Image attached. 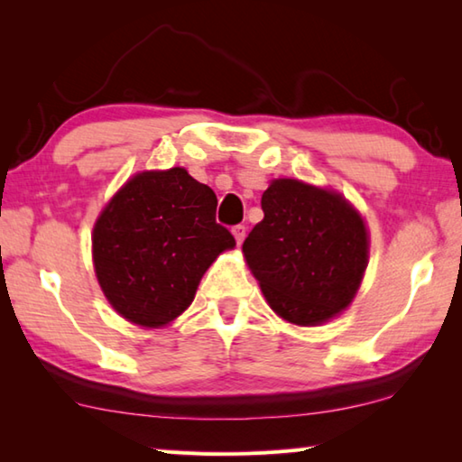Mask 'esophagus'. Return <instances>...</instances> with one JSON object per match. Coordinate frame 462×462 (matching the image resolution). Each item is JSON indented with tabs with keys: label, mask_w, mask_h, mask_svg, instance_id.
I'll use <instances>...</instances> for the list:
<instances>
[{
	"label": "esophagus",
	"mask_w": 462,
	"mask_h": 462,
	"mask_svg": "<svg viewBox=\"0 0 462 462\" xmlns=\"http://www.w3.org/2000/svg\"><path fill=\"white\" fill-rule=\"evenodd\" d=\"M232 234H234V238H236V245L240 246L242 240H245V236H246V228L242 224H238L232 228Z\"/></svg>",
	"instance_id": "esophagus-1"
}]
</instances>
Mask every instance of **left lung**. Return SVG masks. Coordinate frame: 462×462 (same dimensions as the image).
Instances as JSON below:
<instances>
[{
    "instance_id": "1",
    "label": "left lung",
    "mask_w": 462,
    "mask_h": 462,
    "mask_svg": "<svg viewBox=\"0 0 462 462\" xmlns=\"http://www.w3.org/2000/svg\"><path fill=\"white\" fill-rule=\"evenodd\" d=\"M242 253L269 306L291 324L328 322L353 301L369 259L356 209L334 191L277 179Z\"/></svg>"
}]
</instances>
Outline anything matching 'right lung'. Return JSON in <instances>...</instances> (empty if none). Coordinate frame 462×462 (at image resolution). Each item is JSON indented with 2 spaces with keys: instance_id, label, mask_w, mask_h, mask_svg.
Segmentation results:
<instances>
[{
  "instance_id": "1",
  "label": "right lung",
  "mask_w": 462,
  "mask_h": 462,
  "mask_svg": "<svg viewBox=\"0 0 462 462\" xmlns=\"http://www.w3.org/2000/svg\"><path fill=\"white\" fill-rule=\"evenodd\" d=\"M216 206L181 167L138 173L114 195L93 228V263L120 316L156 328L189 308L203 273L236 245Z\"/></svg>"
}]
</instances>
